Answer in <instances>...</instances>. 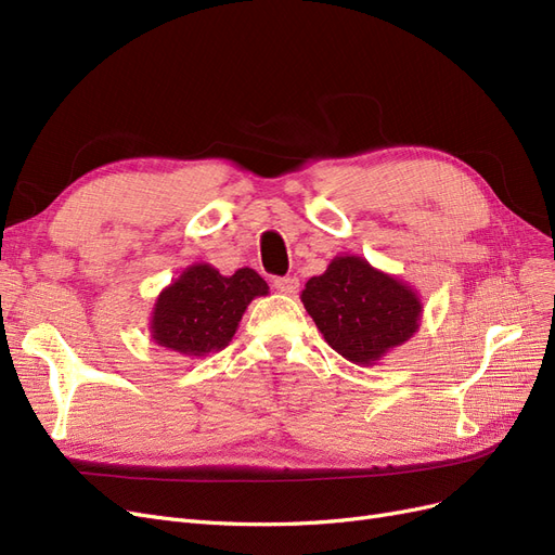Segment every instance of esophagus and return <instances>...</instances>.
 Returning <instances> with one entry per match:
<instances>
[{
	"instance_id": "obj_1",
	"label": "esophagus",
	"mask_w": 555,
	"mask_h": 555,
	"mask_svg": "<svg viewBox=\"0 0 555 555\" xmlns=\"http://www.w3.org/2000/svg\"><path fill=\"white\" fill-rule=\"evenodd\" d=\"M273 287L280 292V294H296L298 292V278L296 275H287V278H275L273 280Z\"/></svg>"
}]
</instances>
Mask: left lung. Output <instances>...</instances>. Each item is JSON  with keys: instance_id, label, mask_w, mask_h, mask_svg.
<instances>
[{"instance_id": "8db88e82", "label": "left lung", "mask_w": 555, "mask_h": 555, "mask_svg": "<svg viewBox=\"0 0 555 555\" xmlns=\"http://www.w3.org/2000/svg\"><path fill=\"white\" fill-rule=\"evenodd\" d=\"M300 300L324 340L359 365L408 343L422 319L414 289L361 257H335L324 275L308 280Z\"/></svg>"}]
</instances>
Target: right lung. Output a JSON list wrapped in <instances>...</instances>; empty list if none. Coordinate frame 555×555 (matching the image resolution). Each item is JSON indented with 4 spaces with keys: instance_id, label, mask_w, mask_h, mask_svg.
Here are the masks:
<instances>
[{
    "instance_id": "add662e5",
    "label": "right lung",
    "mask_w": 555,
    "mask_h": 555,
    "mask_svg": "<svg viewBox=\"0 0 555 555\" xmlns=\"http://www.w3.org/2000/svg\"><path fill=\"white\" fill-rule=\"evenodd\" d=\"M266 294V280L251 268L227 278L208 263H194L159 294L150 331L166 349L206 357L231 343L249 300Z\"/></svg>"
}]
</instances>
